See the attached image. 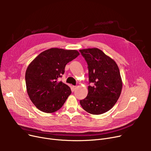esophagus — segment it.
I'll return each mask as SVG.
<instances>
[{"label": "esophagus", "instance_id": "34e87169", "mask_svg": "<svg viewBox=\"0 0 151 151\" xmlns=\"http://www.w3.org/2000/svg\"><path fill=\"white\" fill-rule=\"evenodd\" d=\"M76 86H72V91L73 92L76 89Z\"/></svg>", "mask_w": 151, "mask_h": 151}]
</instances>
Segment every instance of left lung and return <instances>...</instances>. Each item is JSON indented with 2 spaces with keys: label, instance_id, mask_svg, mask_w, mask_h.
<instances>
[{
  "label": "left lung",
  "instance_id": "8db88e82",
  "mask_svg": "<svg viewBox=\"0 0 151 151\" xmlns=\"http://www.w3.org/2000/svg\"><path fill=\"white\" fill-rule=\"evenodd\" d=\"M88 63V93L80 100L83 108L92 114H101L116 104L122 88L119 69L114 60L98 48L80 50Z\"/></svg>",
  "mask_w": 151,
  "mask_h": 151
}]
</instances>
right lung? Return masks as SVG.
Returning a JSON list of instances; mask_svg holds the SVG:
<instances>
[{
	"label": "right lung",
	"mask_w": 151,
	"mask_h": 151,
	"mask_svg": "<svg viewBox=\"0 0 151 151\" xmlns=\"http://www.w3.org/2000/svg\"><path fill=\"white\" fill-rule=\"evenodd\" d=\"M80 53L76 50L51 48L40 54L28 66L25 75L28 96L35 106L45 113L59 110L71 93L70 87L59 82L69 62Z\"/></svg>",
	"instance_id": "add662e5"
}]
</instances>
